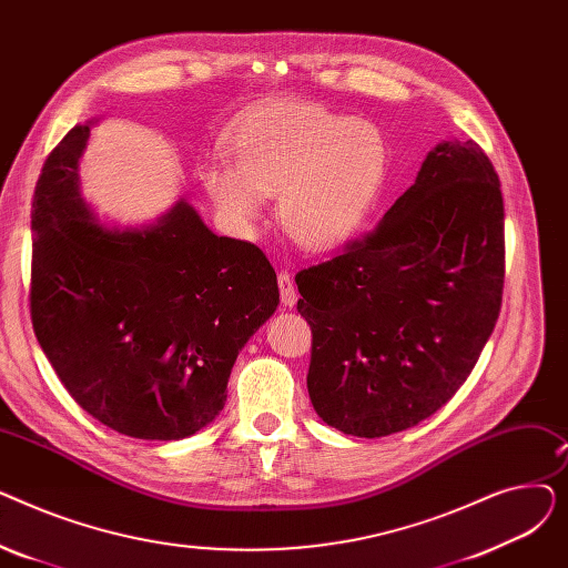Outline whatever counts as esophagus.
<instances>
[{"label": "esophagus", "mask_w": 568, "mask_h": 568, "mask_svg": "<svg viewBox=\"0 0 568 568\" xmlns=\"http://www.w3.org/2000/svg\"><path fill=\"white\" fill-rule=\"evenodd\" d=\"M278 287H281V302H283V306L292 308L296 304V290H294V283H292L287 272L278 274Z\"/></svg>", "instance_id": "esophagus-1"}]
</instances>
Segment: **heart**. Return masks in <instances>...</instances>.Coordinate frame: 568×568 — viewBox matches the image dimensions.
Returning a JSON list of instances; mask_svg holds the SVG:
<instances>
[{
    "instance_id": "heart-1",
    "label": "heart",
    "mask_w": 568,
    "mask_h": 568,
    "mask_svg": "<svg viewBox=\"0 0 568 568\" xmlns=\"http://www.w3.org/2000/svg\"><path fill=\"white\" fill-rule=\"evenodd\" d=\"M230 158L209 156L197 182L223 221L253 232L266 197L294 244L332 251L359 232L389 176V142L364 119L313 103H276L246 114L227 135Z\"/></svg>"
}]
</instances>
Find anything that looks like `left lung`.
I'll return each mask as SVG.
<instances>
[{
  "label": "left lung",
  "mask_w": 568,
  "mask_h": 568,
  "mask_svg": "<svg viewBox=\"0 0 568 568\" xmlns=\"http://www.w3.org/2000/svg\"><path fill=\"white\" fill-rule=\"evenodd\" d=\"M313 332L308 396L345 435L428 419L471 373L504 287L499 176L474 140H442L377 227L296 274Z\"/></svg>",
  "instance_id": "obj_1"
}]
</instances>
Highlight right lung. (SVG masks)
Segmentation results:
<instances>
[{
	"instance_id": "right-lung-1",
	"label": "right lung",
	"mask_w": 568,
	"mask_h": 568,
	"mask_svg": "<svg viewBox=\"0 0 568 568\" xmlns=\"http://www.w3.org/2000/svg\"><path fill=\"white\" fill-rule=\"evenodd\" d=\"M99 119L48 156L32 204V324L73 400L103 426L172 442L212 424L236 354L278 308L264 253L209 230L179 197L142 225H108L80 189Z\"/></svg>"
}]
</instances>
